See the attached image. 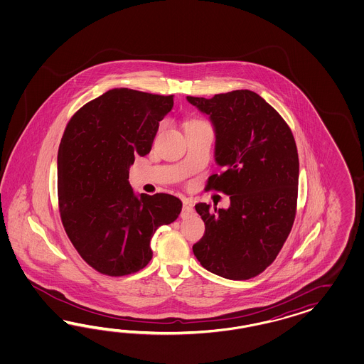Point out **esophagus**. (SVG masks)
<instances>
[{"label": "esophagus", "instance_id": "1", "mask_svg": "<svg viewBox=\"0 0 364 364\" xmlns=\"http://www.w3.org/2000/svg\"><path fill=\"white\" fill-rule=\"evenodd\" d=\"M192 215H193V207L189 203H184L183 210H181V218L187 219V218L192 216Z\"/></svg>", "mask_w": 364, "mask_h": 364}]
</instances>
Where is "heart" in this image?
<instances>
[{
  "mask_svg": "<svg viewBox=\"0 0 364 364\" xmlns=\"http://www.w3.org/2000/svg\"><path fill=\"white\" fill-rule=\"evenodd\" d=\"M195 124H203V122H192L191 125H195Z\"/></svg>",
  "mask_w": 364,
  "mask_h": 364,
  "instance_id": "heart-1",
  "label": "heart"
}]
</instances>
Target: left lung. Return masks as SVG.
Wrapping results in <instances>:
<instances>
[{
    "instance_id": "left-lung-1",
    "label": "left lung",
    "mask_w": 364,
    "mask_h": 364,
    "mask_svg": "<svg viewBox=\"0 0 364 364\" xmlns=\"http://www.w3.org/2000/svg\"><path fill=\"white\" fill-rule=\"evenodd\" d=\"M187 100L210 116L220 175L205 189L228 195V210L195 205L205 224L193 244L200 264L215 275L247 280L275 260L296 215L299 156L283 117L252 90Z\"/></svg>"
}]
</instances>
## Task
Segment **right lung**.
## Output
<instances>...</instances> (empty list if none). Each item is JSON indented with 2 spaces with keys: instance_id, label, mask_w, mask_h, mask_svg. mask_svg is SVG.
<instances>
[{
  "instance_id": "add662e5",
  "label": "right lung",
  "mask_w": 364,
  "mask_h": 364,
  "mask_svg": "<svg viewBox=\"0 0 364 364\" xmlns=\"http://www.w3.org/2000/svg\"><path fill=\"white\" fill-rule=\"evenodd\" d=\"M172 107L173 96L110 89L66 125L57 156L60 216L80 256L102 275L143 269L154 232L181 212L180 198L136 196L128 180L134 156L149 154Z\"/></svg>"
}]
</instances>
